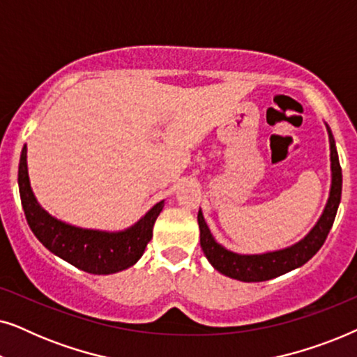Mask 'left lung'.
Returning <instances> with one entry per match:
<instances>
[{
	"label": "left lung",
	"instance_id": "1",
	"mask_svg": "<svg viewBox=\"0 0 357 357\" xmlns=\"http://www.w3.org/2000/svg\"><path fill=\"white\" fill-rule=\"evenodd\" d=\"M326 131H328L330 138L331 160L330 197L325 204L324 213H321V216L315 226L312 227V231L302 241L287 248H282V250L266 252L260 253V255H241V253L227 250L221 243L214 241L213 234L209 231L206 221H204L202 209H199V243H202L204 257L214 266V270L232 278V280H238L243 282L268 281L302 266L320 250L326 236H328L331 226H333L336 211H338L341 202V185H343L338 153H336L335 139L328 125H326Z\"/></svg>",
	"mask_w": 357,
	"mask_h": 357
}]
</instances>
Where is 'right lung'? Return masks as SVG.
Listing matches in <instances>:
<instances>
[{"label": "right lung", "mask_w": 357, "mask_h": 357, "mask_svg": "<svg viewBox=\"0 0 357 357\" xmlns=\"http://www.w3.org/2000/svg\"><path fill=\"white\" fill-rule=\"evenodd\" d=\"M17 182L24 214L33 236L61 260L92 275H112L133 266L144 253L153 237L155 219L164 208V202H159L138 222L119 232L94 231L63 222L48 214L32 192L27 172V146L21 153Z\"/></svg>", "instance_id": "1"}]
</instances>
